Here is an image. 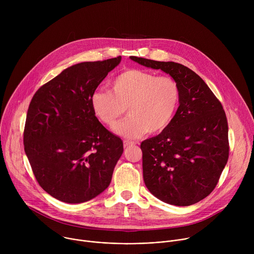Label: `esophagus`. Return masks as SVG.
I'll return each mask as SVG.
<instances>
[{"instance_id":"1","label":"esophagus","mask_w":254,"mask_h":254,"mask_svg":"<svg viewBox=\"0 0 254 254\" xmlns=\"http://www.w3.org/2000/svg\"><path fill=\"white\" fill-rule=\"evenodd\" d=\"M132 144H135L134 141H131V140H124V146L127 148V147H129V146H132Z\"/></svg>"}]
</instances>
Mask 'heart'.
Masks as SVG:
<instances>
[{"label":"heart","instance_id":"b5f03b06","mask_svg":"<svg viewBox=\"0 0 254 254\" xmlns=\"http://www.w3.org/2000/svg\"><path fill=\"white\" fill-rule=\"evenodd\" d=\"M111 87L112 91H94L90 106L93 115L110 127L116 126L127 107L129 116L115 128L119 135L136 138L147 132H161L173 122L180 103V87L171 76L128 69L112 81Z\"/></svg>","mask_w":254,"mask_h":254}]
</instances>
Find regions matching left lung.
Segmentation results:
<instances>
[{"instance_id": "1", "label": "left lung", "mask_w": 254, "mask_h": 254, "mask_svg": "<svg viewBox=\"0 0 254 254\" xmlns=\"http://www.w3.org/2000/svg\"><path fill=\"white\" fill-rule=\"evenodd\" d=\"M129 58L163 70L180 87V105L173 122L140 144L144 184L165 203L195 204L214 190L227 164L228 125L223 107L190 68L176 62Z\"/></svg>"}]
</instances>
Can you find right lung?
<instances>
[{
  "instance_id": "obj_1",
  "label": "right lung",
  "mask_w": 254,
  "mask_h": 254,
  "mask_svg": "<svg viewBox=\"0 0 254 254\" xmlns=\"http://www.w3.org/2000/svg\"><path fill=\"white\" fill-rule=\"evenodd\" d=\"M121 61L119 56L72 65L30 102L25 153L39 185L59 201L86 202L111 184L124 144L93 115L90 97Z\"/></svg>"
}]
</instances>
